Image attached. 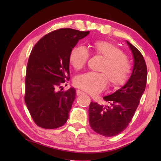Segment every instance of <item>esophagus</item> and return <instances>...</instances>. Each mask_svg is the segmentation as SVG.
<instances>
[{"label":"esophagus","mask_w":161,"mask_h":161,"mask_svg":"<svg viewBox=\"0 0 161 161\" xmlns=\"http://www.w3.org/2000/svg\"><path fill=\"white\" fill-rule=\"evenodd\" d=\"M84 94V92H82V91H80V90H77V96H79V95H81V94Z\"/></svg>","instance_id":"esophagus-1"}]
</instances>
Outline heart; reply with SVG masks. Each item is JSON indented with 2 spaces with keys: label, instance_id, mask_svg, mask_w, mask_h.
I'll list each match as a JSON object with an SVG mask.
<instances>
[{
  "label": "heart",
  "instance_id": "obj_1",
  "mask_svg": "<svg viewBox=\"0 0 161 161\" xmlns=\"http://www.w3.org/2000/svg\"><path fill=\"white\" fill-rule=\"evenodd\" d=\"M94 52L103 58L99 70L103 73L86 72L77 76L74 83L81 90L94 94L103 91L108 81L113 86L123 85L129 77L130 64L126 57L116 46L105 41H97ZM89 52L84 46L75 47L69 54V62L75 69L83 68L89 59Z\"/></svg>",
  "mask_w": 161,
  "mask_h": 161
}]
</instances>
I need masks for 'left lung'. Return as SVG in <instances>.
Segmentation results:
<instances>
[{"mask_svg": "<svg viewBox=\"0 0 161 161\" xmlns=\"http://www.w3.org/2000/svg\"><path fill=\"white\" fill-rule=\"evenodd\" d=\"M134 64L129 80L123 86L103 99L109 105L91 102L89 108V124L95 132L111 137L123 131L131 121L146 89L147 67L137 48L127 41Z\"/></svg>", "mask_w": 161, "mask_h": 161, "instance_id": "obj_1", "label": "left lung"}]
</instances>
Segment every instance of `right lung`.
I'll list each match as a JSON object with an SVG mask.
<instances>
[{
    "instance_id": "add662e5",
    "label": "right lung",
    "mask_w": 161,
    "mask_h": 161,
    "mask_svg": "<svg viewBox=\"0 0 161 161\" xmlns=\"http://www.w3.org/2000/svg\"><path fill=\"white\" fill-rule=\"evenodd\" d=\"M89 34V31L59 29L41 38L32 49L27 65L25 101L38 126L53 129L67 122L76 90L74 87L66 92L56 89L69 77L72 48Z\"/></svg>"
}]
</instances>
